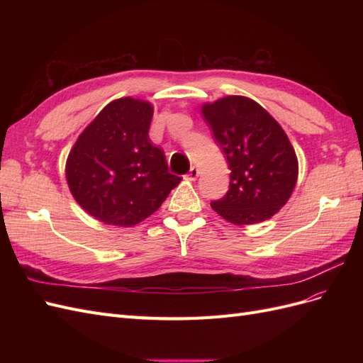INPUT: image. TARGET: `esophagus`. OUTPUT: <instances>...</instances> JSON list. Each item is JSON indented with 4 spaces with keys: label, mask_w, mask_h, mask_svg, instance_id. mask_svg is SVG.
I'll return each instance as SVG.
<instances>
[{
    "label": "esophagus",
    "mask_w": 363,
    "mask_h": 363,
    "mask_svg": "<svg viewBox=\"0 0 363 363\" xmlns=\"http://www.w3.org/2000/svg\"><path fill=\"white\" fill-rule=\"evenodd\" d=\"M199 174H200V172H199V169H196L195 167H192V168H191V171L184 175V179H186V180H189V182H195V180H196V177H199Z\"/></svg>",
    "instance_id": "esophagus-1"
}]
</instances>
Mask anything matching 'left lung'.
Listing matches in <instances>:
<instances>
[{"label": "left lung", "instance_id": "obj_1", "mask_svg": "<svg viewBox=\"0 0 363 363\" xmlns=\"http://www.w3.org/2000/svg\"><path fill=\"white\" fill-rule=\"evenodd\" d=\"M230 169L227 194L211 206L238 225L262 223L288 203L298 160L280 124L251 98L230 95L201 107Z\"/></svg>", "mask_w": 363, "mask_h": 363}]
</instances>
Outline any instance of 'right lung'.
Wrapping results in <instances>:
<instances>
[{
    "mask_svg": "<svg viewBox=\"0 0 363 363\" xmlns=\"http://www.w3.org/2000/svg\"><path fill=\"white\" fill-rule=\"evenodd\" d=\"M152 106L135 98L108 103L77 139L67 160L75 201L100 221L135 225L155 213L180 177L151 144Z\"/></svg>",
    "mask_w": 363,
    "mask_h": 363,
    "instance_id": "obj_1",
    "label": "right lung"
}]
</instances>
